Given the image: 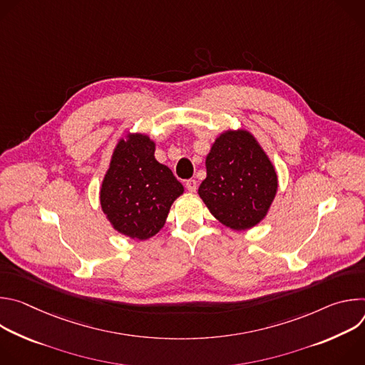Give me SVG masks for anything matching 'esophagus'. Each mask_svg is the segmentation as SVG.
<instances>
[{"label": "esophagus", "mask_w": 365, "mask_h": 365, "mask_svg": "<svg viewBox=\"0 0 365 365\" xmlns=\"http://www.w3.org/2000/svg\"><path fill=\"white\" fill-rule=\"evenodd\" d=\"M186 189L189 190V192H196V189H197V182L195 180V179H189L187 182H186Z\"/></svg>", "instance_id": "esophagus-1"}]
</instances>
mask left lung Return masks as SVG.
<instances>
[{
  "label": "left lung",
  "instance_id": "1",
  "mask_svg": "<svg viewBox=\"0 0 365 365\" xmlns=\"http://www.w3.org/2000/svg\"><path fill=\"white\" fill-rule=\"evenodd\" d=\"M205 165L206 179L197 193L221 224L244 231L266 218L277 193V173L250 131L220 134Z\"/></svg>",
  "mask_w": 365,
  "mask_h": 365
}]
</instances>
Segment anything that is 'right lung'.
<instances>
[{"label": "right lung", "mask_w": 365, "mask_h": 365, "mask_svg": "<svg viewBox=\"0 0 365 365\" xmlns=\"http://www.w3.org/2000/svg\"><path fill=\"white\" fill-rule=\"evenodd\" d=\"M154 150L148 135L128 133L117 143L99 190L113 228L140 241L163 228L172 203L185 190L172 170L155 160Z\"/></svg>", "instance_id": "right-lung-1"}]
</instances>
